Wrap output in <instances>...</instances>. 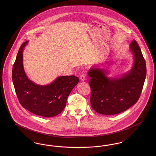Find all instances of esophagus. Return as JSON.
Here are the masks:
<instances>
[{"mask_svg": "<svg viewBox=\"0 0 156 156\" xmlns=\"http://www.w3.org/2000/svg\"><path fill=\"white\" fill-rule=\"evenodd\" d=\"M85 78H86V75L84 74H82L80 75V80L81 81H84L85 80Z\"/></svg>", "mask_w": 156, "mask_h": 156, "instance_id": "34e87169", "label": "esophagus"}]
</instances>
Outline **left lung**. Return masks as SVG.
I'll list each match as a JSON object with an SVG mask.
<instances>
[{
  "instance_id": "left-lung-1",
  "label": "left lung",
  "mask_w": 156,
  "mask_h": 156,
  "mask_svg": "<svg viewBox=\"0 0 156 156\" xmlns=\"http://www.w3.org/2000/svg\"><path fill=\"white\" fill-rule=\"evenodd\" d=\"M133 55L132 69L119 77H108L106 69L92 67L88 74L91 89L90 105L99 113L112 115L125 111L140 97L146 76V62L137 43L130 44Z\"/></svg>"
}]
</instances>
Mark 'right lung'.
<instances>
[{"mask_svg": "<svg viewBox=\"0 0 156 156\" xmlns=\"http://www.w3.org/2000/svg\"><path fill=\"white\" fill-rule=\"evenodd\" d=\"M27 43L20 46L12 69L17 97L23 107L30 112L43 117H54L65 108L67 98L79 78L75 75L61 76L46 85H37L30 80L23 64V50Z\"/></svg>", "mask_w": 156, "mask_h": 156, "instance_id": "1", "label": "right lung"}]
</instances>
